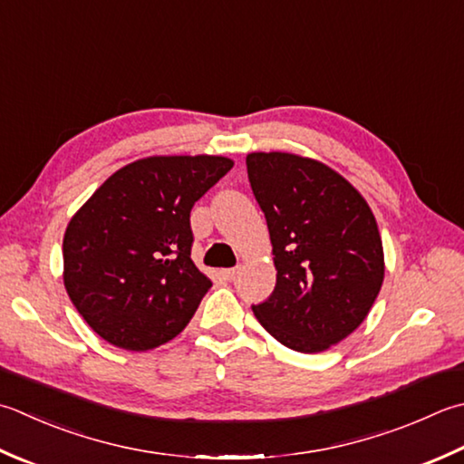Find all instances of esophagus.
I'll return each instance as SVG.
<instances>
[{
  "label": "esophagus",
  "mask_w": 464,
  "mask_h": 464,
  "mask_svg": "<svg viewBox=\"0 0 464 464\" xmlns=\"http://www.w3.org/2000/svg\"><path fill=\"white\" fill-rule=\"evenodd\" d=\"M239 274V267H229V269H223L221 271V276L227 279V281H231V279H235V276Z\"/></svg>",
  "instance_id": "obj_1"
}]
</instances>
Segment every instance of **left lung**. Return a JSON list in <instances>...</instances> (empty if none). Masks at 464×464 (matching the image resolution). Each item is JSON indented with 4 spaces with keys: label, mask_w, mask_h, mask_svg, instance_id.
<instances>
[{
    "label": "left lung",
    "mask_w": 464,
    "mask_h": 464,
    "mask_svg": "<svg viewBox=\"0 0 464 464\" xmlns=\"http://www.w3.org/2000/svg\"><path fill=\"white\" fill-rule=\"evenodd\" d=\"M245 162L277 269L274 294L253 314L287 348L328 350L366 320L382 287L374 215L324 162L289 152H251Z\"/></svg>",
    "instance_id": "left-lung-1"
}]
</instances>
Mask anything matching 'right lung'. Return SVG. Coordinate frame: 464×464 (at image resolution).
Segmentation results:
<instances>
[{"label":"right lung","instance_id":"add662e5","mask_svg":"<svg viewBox=\"0 0 464 464\" xmlns=\"http://www.w3.org/2000/svg\"><path fill=\"white\" fill-rule=\"evenodd\" d=\"M231 167L208 154L140 159L72 217L63 285L100 338L144 352L185 330L213 285L190 259V208Z\"/></svg>","mask_w":464,"mask_h":464}]
</instances>
